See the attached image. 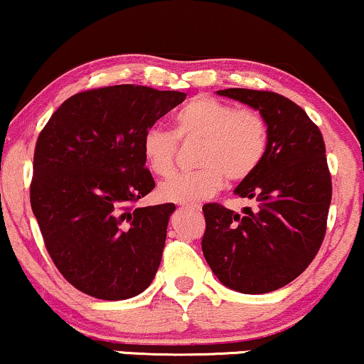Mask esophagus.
Masks as SVG:
<instances>
[{
  "label": "esophagus",
  "mask_w": 364,
  "mask_h": 364,
  "mask_svg": "<svg viewBox=\"0 0 364 364\" xmlns=\"http://www.w3.org/2000/svg\"><path fill=\"white\" fill-rule=\"evenodd\" d=\"M183 208H193V210H201V206H199V204H196V203H186V204H182Z\"/></svg>",
  "instance_id": "1"
}]
</instances>
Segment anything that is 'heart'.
I'll use <instances>...</instances> for the list:
<instances>
[{"label": "heart", "instance_id": "heart-1", "mask_svg": "<svg viewBox=\"0 0 364 364\" xmlns=\"http://www.w3.org/2000/svg\"><path fill=\"white\" fill-rule=\"evenodd\" d=\"M177 139L201 141L196 151V165L201 168L163 182L158 196L168 203H198L218 193L225 178L240 182L258 168L268 148V127L255 109L193 97L173 115V134L160 127L142 134V156L158 177L175 171Z\"/></svg>", "mask_w": 364, "mask_h": 364}]
</instances>
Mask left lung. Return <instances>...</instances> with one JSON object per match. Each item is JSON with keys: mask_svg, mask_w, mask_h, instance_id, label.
<instances>
[{"mask_svg": "<svg viewBox=\"0 0 364 364\" xmlns=\"http://www.w3.org/2000/svg\"><path fill=\"white\" fill-rule=\"evenodd\" d=\"M216 94L258 109L268 148L234 191L252 199L255 210L244 208L239 215L216 203L203 206V255L232 291H277L309 267L323 242L332 201L323 137L304 109L280 94L239 87Z\"/></svg>", "mask_w": 364, "mask_h": 364, "instance_id": "left-lung-1", "label": "left lung"}]
</instances>
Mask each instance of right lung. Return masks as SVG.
Wrapping results in <instances>:
<instances>
[{
  "instance_id": "1",
  "label": "right lung",
  "mask_w": 364,
  "mask_h": 364,
  "mask_svg": "<svg viewBox=\"0 0 364 364\" xmlns=\"http://www.w3.org/2000/svg\"><path fill=\"white\" fill-rule=\"evenodd\" d=\"M186 92L109 85L68 97L39 134L31 206L53 263L75 289L122 301L149 287L175 204L154 189L141 139Z\"/></svg>"
}]
</instances>
